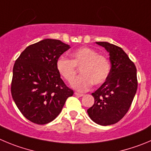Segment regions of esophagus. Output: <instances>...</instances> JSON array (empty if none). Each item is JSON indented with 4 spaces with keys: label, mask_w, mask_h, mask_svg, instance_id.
<instances>
[{
    "label": "esophagus",
    "mask_w": 151,
    "mask_h": 151,
    "mask_svg": "<svg viewBox=\"0 0 151 151\" xmlns=\"http://www.w3.org/2000/svg\"><path fill=\"white\" fill-rule=\"evenodd\" d=\"M74 95H77L78 97H83V94H81V93H78V92H74Z\"/></svg>",
    "instance_id": "esophagus-1"
}]
</instances>
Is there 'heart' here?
<instances>
[{
  "instance_id": "heart-1",
  "label": "heart",
  "mask_w": 151,
  "mask_h": 151,
  "mask_svg": "<svg viewBox=\"0 0 151 151\" xmlns=\"http://www.w3.org/2000/svg\"><path fill=\"white\" fill-rule=\"evenodd\" d=\"M71 60L60 57L56 62V71L60 77L71 83L75 78L77 69L80 68L81 75L72 83V87L80 91H84L94 85L104 83L109 77L111 65L106 56L99 54L95 49L82 47L73 50L70 54Z\"/></svg>"
}]
</instances>
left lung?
Here are the masks:
<instances>
[{
    "label": "left lung",
    "mask_w": 151,
    "mask_h": 151,
    "mask_svg": "<svg viewBox=\"0 0 151 151\" xmlns=\"http://www.w3.org/2000/svg\"><path fill=\"white\" fill-rule=\"evenodd\" d=\"M109 53V77L91 95L95 104L87 110L88 116L102 126L114 124L129 110L138 87L136 68L122 47L106 42H97Z\"/></svg>",
    "instance_id": "obj_1"
}]
</instances>
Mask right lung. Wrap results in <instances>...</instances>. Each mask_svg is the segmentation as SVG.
Segmentation results:
<instances>
[{"instance_id": "1", "label": "right lung", "mask_w": 151, "mask_h": 151, "mask_svg": "<svg viewBox=\"0 0 151 151\" xmlns=\"http://www.w3.org/2000/svg\"><path fill=\"white\" fill-rule=\"evenodd\" d=\"M69 48L60 40L44 39L27 47L15 61L11 93L17 107L31 122L45 124L54 120L74 94L56 68L57 59Z\"/></svg>"}]
</instances>
